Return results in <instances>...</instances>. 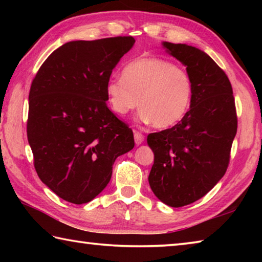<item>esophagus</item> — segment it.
I'll return each mask as SVG.
<instances>
[{
    "instance_id": "esophagus-1",
    "label": "esophagus",
    "mask_w": 262,
    "mask_h": 262,
    "mask_svg": "<svg viewBox=\"0 0 262 262\" xmlns=\"http://www.w3.org/2000/svg\"><path fill=\"white\" fill-rule=\"evenodd\" d=\"M134 140H135V143L136 145H140L143 143L144 141V135L142 134V133L137 132V130H134Z\"/></svg>"
}]
</instances>
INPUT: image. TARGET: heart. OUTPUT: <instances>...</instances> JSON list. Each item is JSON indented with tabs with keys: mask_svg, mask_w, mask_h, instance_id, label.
I'll return each instance as SVG.
<instances>
[{
	"mask_svg": "<svg viewBox=\"0 0 262 262\" xmlns=\"http://www.w3.org/2000/svg\"><path fill=\"white\" fill-rule=\"evenodd\" d=\"M193 84L188 73L161 57H139L122 69V78L106 84L107 101L119 115L141 104L140 118L158 128L178 123L188 112Z\"/></svg>",
	"mask_w": 262,
	"mask_h": 262,
	"instance_id": "heart-1",
	"label": "heart"
}]
</instances>
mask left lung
I'll use <instances>...</instances> for the list:
<instances>
[{"mask_svg": "<svg viewBox=\"0 0 262 262\" xmlns=\"http://www.w3.org/2000/svg\"><path fill=\"white\" fill-rule=\"evenodd\" d=\"M162 46L186 67L193 95L176 126L148 135L155 155L148 180L158 200L179 208L205 196L224 176L237 117L231 83L206 52L186 43Z\"/></svg>", "mask_w": 262, "mask_h": 262, "instance_id": "left-lung-1", "label": "left lung"}]
</instances>
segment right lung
I'll use <instances>...</instances> for the list:
<instances>
[{
    "label": "right lung",
    "mask_w": 262,
    "mask_h": 262,
    "mask_svg": "<svg viewBox=\"0 0 262 262\" xmlns=\"http://www.w3.org/2000/svg\"><path fill=\"white\" fill-rule=\"evenodd\" d=\"M133 37L66 42L31 85L28 140L39 178L57 196L88 203L110 183L113 164L134 148L133 130L108 110L106 84Z\"/></svg>",
    "instance_id": "obj_1"
}]
</instances>
